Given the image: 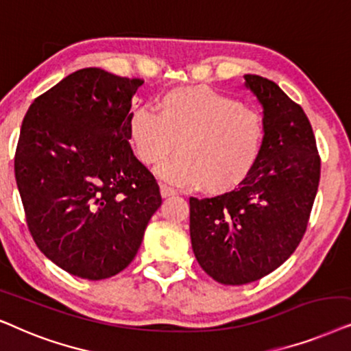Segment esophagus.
<instances>
[{
    "label": "esophagus",
    "mask_w": 351,
    "mask_h": 351,
    "mask_svg": "<svg viewBox=\"0 0 351 351\" xmlns=\"http://www.w3.org/2000/svg\"><path fill=\"white\" fill-rule=\"evenodd\" d=\"M160 194L163 195V197H170V195H175L176 194V189L170 188V186L167 184H162L160 186Z\"/></svg>",
    "instance_id": "esophagus-1"
}]
</instances>
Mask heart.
Segmentation results:
<instances>
[{
	"mask_svg": "<svg viewBox=\"0 0 351 351\" xmlns=\"http://www.w3.org/2000/svg\"><path fill=\"white\" fill-rule=\"evenodd\" d=\"M157 114L136 107L128 119L134 156L146 165L178 154L158 168L163 180L228 193L244 181L263 152L266 121L260 109L210 86H178L162 93Z\"/></svg>",
	"mask_w": 351,
	"mask_h": 351,
	"instance_id": "heart-1",
	"label": "heart"
}]
</instances>
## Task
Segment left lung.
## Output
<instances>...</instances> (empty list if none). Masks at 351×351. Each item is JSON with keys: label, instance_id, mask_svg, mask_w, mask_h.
Segmentation results:
<instances>
[{"label": "left lung", "instance_id": "obj_1", "mask_svg": "<svg viewBox=\"0 0 351 351\" xmlns=\"http://www.w3.org/2000/svg\"><path fill=\"white\" fill-rule=\"evenodd\" d=\"M244 78L263 106V152L230 193L189 199L195 258L215 281L231 286L266 276L295 252L321 176L316 139L300 104L268 78Z\"/></svg>", "mask_w": 351, "mask_h": 351}]
</instances>
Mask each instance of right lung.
<instances>
[{
    "label": "right lung",
    "instance_id": "right-lung-1",
    "mask_svg": "<svg viewBox=\"0 0 351 351\" xmlns=\"http://www.w3.org/2000/svg\"><path fill=\"white\" fill-rule=\"evenodd\" d=\"M143 83L80 69L23 117L14 171L27 226L73 276L96 281L127 268L162 204L156 178L130 146V109Z\"/></svg>",
    "mask_w": 351,
    "mask_h": 351
}]
</instances>
